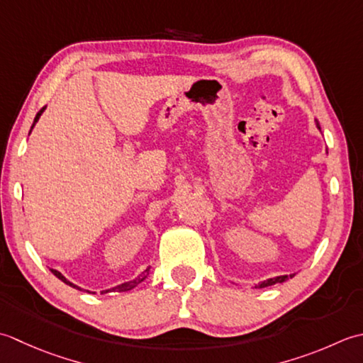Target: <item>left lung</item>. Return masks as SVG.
Instances as JSON below:
<instances>
[{
	"instance_id": "left-lung-1",
	"label": "left lung",
	"mask_w": 363,
	"mask_h": 363,
	"mask_svg": "<svg viewBox=\"0 0 363 363\" xmlns=\"http://www.w3.org/2000/svg\"><path fill=\"white\" fill-rule=\"evenodd\" d=\"M316 127H318V130L321 131V128H320V123H318V122H316ZM291 277H294V274H290V276H277V277H274V279L263 280V282H260L258 285H255V288H264V286H269V285H274V284H282V282H285V280L291 279Z\"/></svg>"
}]
</instances>
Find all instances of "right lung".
<instances>
[{"mask_svg": "<svg viewBox=\"0 0 363 363\" xmlns=\"http://www.w3.org/2000/svg\"><path fill=\"white\" fill-rule=\"evenodd\" d=\"M43 109H45V106H43L40 111H39V113H37V116H35V119H34V123L37 122V121H39V117L42 116V113H43ZM34 123H33V127H34ZM33 127H31V130H33ZM51 272H53V274L59 279V280H62V282L64 284H67V285H70V286H73V288H77V290H81V288L79 286H77V285H73L72 282H70V280H67V279H65L62 274H61V272H59V271H56V269H50ZM149 271H150V268H147L145 271H143V272H140V274L136 277V279H133V280H130V282H125V284H122V285H117V286H114V288H109V290H105V291H101V294L103 293H109V291H128V290H131V288H135L136 285H139L140 282H144V280L147 279V276H149ZM87 293H91V291H87Z\"/></svg>", "mask_w": 363, "mask_h": 363, "instance_id": "1", "label": "right lung"}]
</instances>
